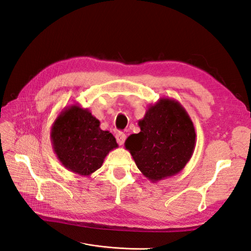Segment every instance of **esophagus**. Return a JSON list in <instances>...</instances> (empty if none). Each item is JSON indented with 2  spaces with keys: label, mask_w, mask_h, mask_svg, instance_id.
<instances>
[{
  "label": "esophagus",
  "mask_w": 251,
  "mask_h": 251,
  "mask_svg": "<svg viewBox=\"0 0 251 251\" xmlns=\"http://www.w3.org/2000/svg\"><path fill=\"white\" fill-rule=\"evenodd\" d=\"M126 134L123 133V132H118L116 134V140H117V143L119 144V146H123V144L125 143L126 141Z\"/></svg>",
  "instance_id": "1"
}]
</instances>
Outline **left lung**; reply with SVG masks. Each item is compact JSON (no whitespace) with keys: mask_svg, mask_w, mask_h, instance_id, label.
I'll list each match as a JSON object with an SVG mask.
<instances>
[{"mask_svg":"<svg viewBox=\"0 0 251 251\" xmlns=\"http://www.w3.org/2000/svg\"><path fill=\"white\" fill-rule=\"evenodd\" d=\"M138 125L140 132L128 136L125 147L144 177L156 183L185 168L195 151L196 131L179 101L160 98L149 105Z\"/></svg>","mask_w":251,"mask_h":251,"instance_id":"obj_1","label":"left lung"}]
</instances>
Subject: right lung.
<instances>
[{"mask_svg": "<svg viewBox=\"0 0 251 251\" xmlns=\"http://www.w3.org/2000/svg\"><path fill=\"white\" fill-rule=\"evenodd\" d=\"M89 109L74 103L65 107L53 123L50 137L53 151L68 171L89 177L103 163L104 158L118 148L109 131Z\"/></svg>", "mask_w": 251, "mask_h": 251, "instance_id": "right-lung-1", "label": "right lung"}]
</instances>
